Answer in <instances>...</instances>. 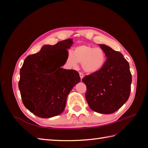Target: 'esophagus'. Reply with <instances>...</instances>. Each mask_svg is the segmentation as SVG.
Listing matches in <instances>:
<instances>
[{
  "mask_svg": "<svg viewBox=\"0 0 148 148\" xmlns=\"http://www.w3.org/2000/svg\"><path fill=\"white\" fill-rule=\"evenodd\" d=\"M79 74L80 78H81V79H82V78H83V77H84V74H83V73H82V72H79Z\"/></svg>",
  "mask_w": 148,
  "mask_h": 148,
  "instance_id": "34e87169",
  "label": "esophagus"
}]
</instances>
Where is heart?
<instances>
[{
    "label": "heart",
    "instance_id": "1",
    "mask_svg": "<svg viewBox=\"0 0 148 148\" xmlns=\"http://www.w3.org/2000/svg\"><path fill=\"white\" fill-rule=\"evenodd\" d=\"M106 61V54L101 47L84 44L76 46L72 52L69 51L65 61L67 66L74 68L79 62L84 72L95 74L101 71Z\"/></svg>",
    "mask_w": 148,
    "mask_h": 148
}]
</instances>
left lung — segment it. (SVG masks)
<instances>
[{"mask_svg":"<svg viewBox=\"0 0 148 148\" xmlns=\"http://www.w3.org/2000/svg\"><path fill=\"white\" fill-rule=\"evenodd\" d=\"M107 57L101 71L85 76L86 99L92 110L100 114L116 112L128 100L132 76L123 56L105 44H99Z\"/></svg>","mask_w":148,"mask_h":148,"instance_id":"left-lung-1","label":"left lung"}]
</instances>
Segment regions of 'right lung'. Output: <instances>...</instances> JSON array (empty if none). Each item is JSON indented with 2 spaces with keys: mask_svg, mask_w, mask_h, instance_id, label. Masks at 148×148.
I'll return each mask as SVG.
<instances>
[{
  "mask_svg": "<svg viewBox=\"0 0 148 148\" xmlns=\"http://www.w3.org/2000/svg\"><path fill=\"white\" fill-rule=\"evenodd\" d=\"M72 44V39H67L44 45L25 59L19 89L24 106L35 116L49 118L62 113L69 92L80 82L77 71L61 67Z\"/></svg>",
  "mask_w": 148,
  "mask_h": 148,
  "instance_id": "1",
  "label": "right lung"
}]
</instances>
